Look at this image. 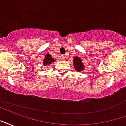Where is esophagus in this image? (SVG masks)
<instances>
[{"mask_svg": "<svg viewBox=\"0 0 126 126\" xmlns=\"http://www.w3.org/2000/svg\"><path fill=\"white\" fill-rule=\"evenodd\" d=\"M60 58L62 60H65V55H60Z\"/></svg>", "mask_w": 126, "mask_h": 126, "instance_id": "obj_1", "label": "esophagus"}]
</instances>
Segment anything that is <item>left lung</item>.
<instances>
[{"label": "left lung", "mask_w": 126, "mask_h": 126, "mask_svg": "<svg viewBox=\"0 0 126 126\" xmlns=\"http://www.w3.org/2000/svg\"><path fill=\"white\" fill-rule=\"evenodd\" d=\"M73 63L75 69L77 70L78 71H81L84 69V65L82 64V61H81L80 58H79L78 57H75L74 58Z\"/></svg>", "instance_id": "left-lung-1"}]
</instances>
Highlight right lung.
Instances as JSON below:
<instances>
[{"instance_id": "1", "label": "right lung", "mask_w": 126, "mask_h": 126, "mask_svg": "<svg viewBox=\"0 0 126 126\" xmlns=\"http://www.w3.org/2000/svg\"><path fill=\"white\" fill-rule=\"evenodd\" d=\"M54 61L55 60L51 57V55L47 53V54L46 55V57H45V59H44L43 64H44V65H49V64H51L52 62H54Z\"/></svg>"}]
</instances>
